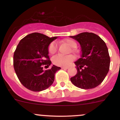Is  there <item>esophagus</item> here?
<instances>
[{"label":"esophagus","mask_w":120,"mask_h":120,"mask_svg":"<svg viewBox=\"0 0 120 120\" xmlns=\"http://www.w3.org/2000/svg\"><path fill=\"white\" fill-rule=\"evenodd\" d=\"M62 69H68V67H63L61 68Z\"/></svg>","instance_id":"34e87169"}]
</instances>
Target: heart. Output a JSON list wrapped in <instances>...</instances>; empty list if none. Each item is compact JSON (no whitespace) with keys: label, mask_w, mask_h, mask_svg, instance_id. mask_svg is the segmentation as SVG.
I'll use <instances>...</instances> for the list:
<instances>
[{"label":"heart","mask_w":120,"mask_h":120,"mask_svg":"<svg viewBox=\"0 0 120 120\" xmlns=\"http://www.w3.org/2000/svg\"><path fill=\"white\" fill-rule=\"evenodd\" d=\"M63 42L65 43L68 45L70 47H71V51L72 52H75V49H74L77 46V43L75 41L71 39H66L63 41ZM57 49V44L56 42H52L49 46V52L50 54L53 55L55 53ZM74 59V56L73 55L68 56H63L61 55H57L52 57V62L55 65L57 66H68Z\"/></svg>","instance_id":"obj_1"}]
</instances>
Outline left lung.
I'll return each instance as SVG.
<instances>
[{
    "mask_svg": "<svg viewBox=\"0 0 120 120\" xmlns=\"http://www.w3.org/2000/svg\"><path fill=\"white\" fill-rule=\"evenodd\" d=\"M80 44L81 57L74 62L77 73L71 78L74 86L82 89L96 87L103 82L109 69L110 57L104 41L93 33L70 36Z\"/></svg>",
    "mask_w": 120,
    "mask_h": 120,
    "instance_id": "obj_1",
    "label": "left lung"
}]
</instances>
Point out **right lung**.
<instances>
[{
  "label": "right lung",
  "instance_id": "add662e5",
  "mask_svg": "<svg viewBox=\"0 0 120 120\" xmlns=\"http://www.w3.org/2000/svg\"><path fill=\"white\" fill-rule=\"evenodd\" d=\"M57 38L33 33L22 38L17 45L13 55V67L20 82L29 90L41 91L53 83L55 74L61 68L53 65L50 69L43 71V66L51 64L48 49Z\"/></svg>",
  "mask_w": 120,
  "mask_h": 120
}]
</instances>
